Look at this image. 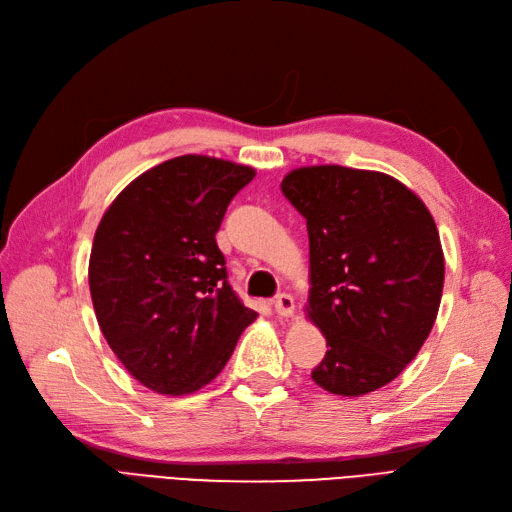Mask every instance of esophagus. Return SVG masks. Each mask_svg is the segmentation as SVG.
Masks as SVG:
<instances>
[{
    "label": "esophagus",
    "mask_w": 512,
    "mask_h": 512,
    "mask_svg": "<svg viewBox=\"0 0 512 512\" xmlns=\"http://www.w3.org/2000/svg\"><path fill=\"white\" fill-rule=\"evenodd\" d=\"M273 312H275L277 316H282V318L292 316V312H294V301H292L290 294H277L275 301H273Z\"/></svg>",
    "instance_id": "34e87169"
}]
</instances>
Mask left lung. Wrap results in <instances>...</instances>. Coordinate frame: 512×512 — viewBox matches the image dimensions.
I'll return each mask as SVG.
<instances>
[{
	"label": "left lung",
	"instance_id": "left-lung-1",
	"mask_svg": "<svg viewBox=\"0 0 512 512\" xmlns=\"http://www.w3.org/2000/svg\"><path fill=\"white\" fill-rule=\"evenodd\" d=\"M282 194L307 222L309 318L327 337L312 378L359 397L395 380L438 316L440 235L423 200L397 179L346 166L288 173Z\"/></svg>",
	"mask_w": 512,
	"mask_h": 512
}]
</instances>
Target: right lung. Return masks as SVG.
Wrapping results in <instances>:
<instances>
[{"label":"right lung","instance_id":"add662e5","mask_svg":"<svg viewBox=\"0 0 512 512\" xmlns=\"http://www.w3.org/2000/svg\"><path fill=\"white\" fill-rule=\"evenodd\" d=\"M254 177L250 166L181 156L134 179L102 215L91 301L108 346L151 391L209 384L258 316L228 284L215 243L230 200Z\"/></svg>","mask_w":512,"mask_h":512}]
</instances>
